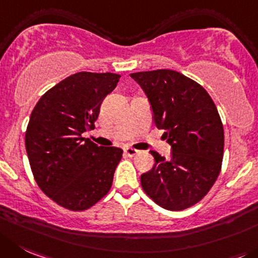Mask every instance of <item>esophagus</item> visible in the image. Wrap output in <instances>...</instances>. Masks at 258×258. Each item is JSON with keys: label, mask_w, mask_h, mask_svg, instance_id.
<instances>
[{"label": "esophagus", "mask_w": 258, "mask_h": 258, "mask_svg": "<svg viewBox=\"0 0 258 258\" xmlns=\"http://www.w3.org/2000/svg\"><path fill=\"white\" fill-rule=\"evenodd\" d=\"M137 153H139V150H136V149H132V148H124V154H126L127 156H135L137 155Z\"/></svg>", "instance_id": "esophagus-1"}]
</instances>
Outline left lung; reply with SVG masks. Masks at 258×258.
<instances>
[{"label":"left lung","instance_id":"obj_1","mask_svg":"<svg viewBox=\"0 0 258 258\" xmlns=\"http://www.w3.org/2000/svg\"><path fill=\"white\" fill-rule=\"evenodd\" d=\"M153 110L154 123L172 146L165 159L150 151L153 169L141 174L145 194L163 209L184 210L206 196L221 169L224 128L216 105L196 81L173 70L135 72Z\"/></svg>","mask_w":258,"mask_h":258}]
</instances>
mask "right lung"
Wrapping results in <instances>:
<instances>
[{
    "label": "right lung",
    "instance_id": "add662e5",
    "mask_svg": "<svg viewBox=\"0 0 258 258\" xmlns=\"http://www.w3.org/2000/svg\"><path fill=\"white\" fill-rule=\"evenodd\" d=\"M119 75L78 72L53 86L31 112L25 148L39 188L64 209L83 211L112 187L122 149L81 137L94 128L100 104Z\"/></svg>",
    "mask_w": 258,
    "mask_h": 258
}]
</instances>
